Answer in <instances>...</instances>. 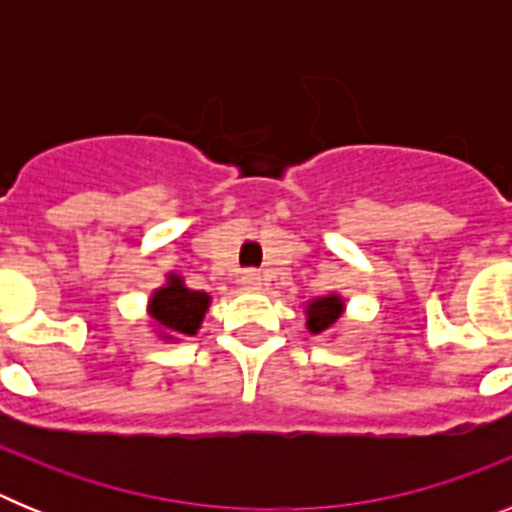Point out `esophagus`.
Wrapping results in <instances>:
<instances>
[{"instance_id": "esophagus-1", "label": "esophagus", "mask_w": 512, "mask_h": 512, "mask_svg": "<svg viewBox=\"0 0 512 512\" xmlns=\"http://www.w3.org/2000/svg\"><path fill=\"white\" fill-rule=\"evenodd\" d=\"M241 284L246 292H259V289L264 287V277H261L259 271H246L241 277Z\"/></svg>"}]
</instances>
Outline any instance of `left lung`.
I'll return each instance as SVG.
<instances>
[{
  "mask_svg": "<svg viewBox=\"0 0 512 512\" xmlns=\"http://www.w3.org/2000/svg\"><path fill=\"white\" fill-rule=\"evenodd\" d=\"M343 315H346V300L338 292L315 297L305 305V328L310 330L312 336L333 333L336 328H341Z\"/></svg>",
  "mask_w": 512,
  "mask_h": 512,
  "instance_id": "obj_1",
  "label": "left lung"
}]
</instances>
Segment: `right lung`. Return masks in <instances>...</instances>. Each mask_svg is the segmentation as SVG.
<instances>
[{"mask_svg": "<svg viewBox=\"0 0 512 512\" xmlns=\"http://www.w3.org/2000/svg\"><path fill=\"white\" fill-rule=\"evenodd\" d=\"M212 297L200 289H189L179 271H169L166 282L156 287L148 297L146 312L151 318V328L161 341H182L187 336H197L202 328Z\"/></svg>", "mask_w": 512, "mask_h": 512, "instance_id": "1", "label": "right lung"}]
</instances>
